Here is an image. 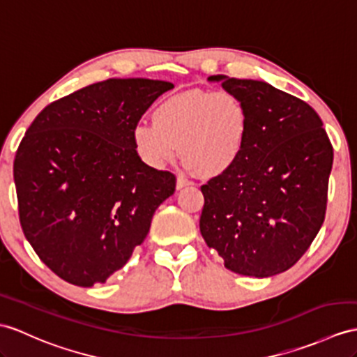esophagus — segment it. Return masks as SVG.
Wrapping results in <instances>:
<instances>
[{"instance_id":"34e87169","label":"esophagus","mask_w":357,"mask_h":357,"mask_svg":"<svg viewBox=\"0 0 357 357\" xmlns=\"http://www.w3.org/2000/svg\"><path fill=\"white\" fill-rule=\"evenodd\" d=\"M189 185H190V181L186 177H183V176L177 177V189H183L185 186H189Z\"/></svg>"}]
</instances>
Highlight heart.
I'll use <instances>...</instances> for the list:
<instances>
[{
    "mask_svg": "<svg viewBox=\"0 0 357 357\" xmlns=\"http://www.w3.org/2000/svg\"><path fill=\"white\" fill-rule=\"evenodd\" d=\"M250 115L245 102L230 91L189 89L160 100L153 121L133 128V145L151 169L180 158L203 178L221 177L245 151Z\"/></svg>",
    "mask_w": 357,
    "mask_h": 357,
    "instance_id": "1",
    "label": "heart"
}]
</instances>
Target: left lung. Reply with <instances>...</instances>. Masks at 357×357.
<instances>
[{"mask_svg": "<svg viewBox=\"0 0 357 357\" xmlns=\"http://www.w3.org/2000/svg\"><path fill=\"white\" fill-rule=\"evenodd\" d=\"M208 80L245 102L250 130L234 168L202 186L199 231L233 273L260 279L283 273L324 222L333 146L306 101L265 82Z\"/></svg>", "mask_w": 357, "mask_h": 357, "instance_id": "left-lung-1", "label": "left lung"}]
</instances>
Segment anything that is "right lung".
Segmentation results:
<instances>
[{"label":"right lung","mask_w":357,"mask_h":357,"mask_svg":"<svg viewBox=\"0 0 357 357\" xmlns=\"http://www.w3.org/2000/svg\"><path fill=\"white\" fill-rule=\"evenodd\" d=\"M172 88L109 78L48 104L25 132L13 162L20 222L39 259L65 282L106 283L176 190V176L146 167L132 137Z\"/></svg>","instance_id":"right-lung-1"}]
</instances>
